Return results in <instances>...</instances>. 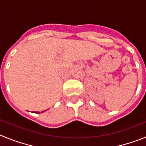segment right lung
<instances>
[{"label": "right lung", "mask_w": 146, "mask_h": 146, "mask_svg": "<svg viewBox=\"0 0 146 146\" xmlns=\"http://www.w3.org/2000/svg\"><path fill=\"white\" fill-rule=\"evenodd\" d=\"M44 111H42V113H43ZM36 113H39V112H36Z\"/></svg>", "instance_id": "right-lung-1"}]
</instances>
